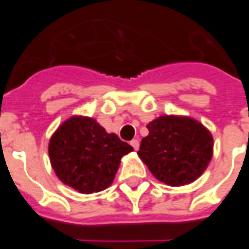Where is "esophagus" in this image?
I'll use <instances>...</instances> for the list:
<instances>
[{
    "instance_id": "34e87169",
    "label": "esophagus",
    "mask_w": 249,
    "mask_h": 249,
    "mask_svg": "<svg viewBox=\"0 0 249 249\" xmlns=\"http://www.w3.org/2000/svg\"><path fill=\"white\" fill-rule=\"evenodd\" d=\"M131 146L133 147V148H135L136 151H137V149L140 148V141H138V140H132L131 141Z\"/></svg>"
}]
</instances>
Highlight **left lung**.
Here are the masks:
<instances>
[{
	"label": "left lung",
	"mask_w": 249,
	"mask_h": 249,
	"mask_svg": "<svg viewBox=\"0 0 249 249\" xmlns=\"http://www.w3.org/2000/svg\"><path fill=\"white\" fill-rule=\"evenodd\" d=\"M147 128L137 155L158 181L178 187L201 177L213 156L210 129L195 118L176 114L160 116Z\"/></svg>",
	"instance_id": "8db88e82"
}]
</instances>
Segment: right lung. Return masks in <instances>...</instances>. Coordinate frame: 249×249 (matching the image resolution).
<instances>
[{
    "label": "right lung",
    "mask_w": 249,
    "mask_h": 249,
    "mask_svg": "<svg viewBox=\"0 0 249 249\" xmlns=\"http://www.w3.org/2000/svg\"><path fill=\"white\" fill-rule=\"evenodd\" d=\"M132 151L87 116H72L61 123L48 143L51 166L59 181L85 195L108 188L121 158Z\"/></svg>",
    "instance_id": "1"
}]
</instances>
